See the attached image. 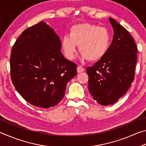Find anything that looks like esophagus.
<instances>
[{
    "instance_id": "34e87169",
    "label": "esophagus",
    "mask_w": 146,
    "mask_h": 146,
    "mask_svg": "<svg viewBox=\"0 0 146 146\" xmlns=\"http://www.w3.org/2000/svg\"><path fill=\"white\" fill-rule=\"evenodd\" d=\"M76 70H77V72L78 73H81V72H83V71H84V68H83L82 66H78Z\"/></svg>"
}]
</instances>
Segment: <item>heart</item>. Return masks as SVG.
<instances>
[{"label":"heart","mask_w":146,"mask_h":146,"mask_svg":"<svg viewBox=\"0 0 146 146\" xmlns=\"http://www.w3.org/2000/svg\"><path fill=\"white\" fill-rule=\"evenodd\" d=\"M110 43V35L107 29L83 23L71 27L69 35H65L62 39L61 46L69 59L74 58L79 45L82 59L97 61L105 56Z\"/></svg>","instance_id":"heart-1"}]
</instances>
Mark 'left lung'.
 Masks as SVG:
<instances>
[{
	"instance_id": "1",
	"label": "left lung",
	"mask_w": 146,
	"mask_h": 146,
	"mask_svg": "<svg viewBox=\"0 0 146 146\" xmlns=\"http://www.w3.org/2000/svg\"><path fill=\"white\" fill-rule=\"evenodd\" d=\"M114 30L112 42L103 58L86 68L88 89L102 106L113 104L129 90L135 78L137 48L126 29L109 18Z\"/></svg>"
}]
</instances>
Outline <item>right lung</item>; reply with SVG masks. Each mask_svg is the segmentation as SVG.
<instances>
[{"instance_id":"1","label":"right lung","mask_w":146,"mask_h":146,"mask_svg":"<svg viewBox=\"0 0 146 146\" xmlns=\"http://www.w3.org/2000/svg\"><path fill=\"white\" fill-rule=\"evenodd\" d=\"M54 29L42 21L25 29L11 49V79L27 102L49 108L62 99L76 75V64L64 57Z\"/></svg>"}]
</instances>
